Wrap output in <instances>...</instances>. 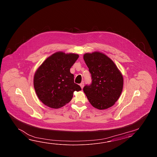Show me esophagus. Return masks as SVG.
I'll list each match as a JSON object with an SVG mask.
<instances>
[{"label": "esophagus", "instance_id": "esophagus-1", "mask_svg": "<svg viewBox=\"0 0 157 157\" xmlns=\"http://www.w3.org/2000/svg\"><path fill=\"white\" fill-rule=\"evenodd\" d=\"M80 86L81 87V89H83V86H84V83L83 82H81L80 84Z\"/></svg>", "mask_w": 157, "mask_h": 157}]
</instances>
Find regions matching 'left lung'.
<instances>
[{
	"label": "left lung",
	"instance_id": "8db88e82",
	"mask_svg": "<svg viewBox=\"0 0 157 157\" xmlns=\"http://www.w3.org/2000/svg\"><path fill=\"white\" fill-rule=\"evenodd\" d=\"M83 59L89 68L92 82L85 85L83 92L90 104L98 109L113 106L123 89L122 75L112 60L98 52L85 53Z\"/></svg>",
	"mask_w": 157,
	"mask_h": 157
}]
</instances>
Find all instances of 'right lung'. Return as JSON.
Wrapping results in <instances>:
<instances>
[{
  "label": "right lung",
  "instance_id": "add662e5",
  "mask_svg": "<svg viewBox=\"0 0 157 157\" xmlns=\"http://www.w3.org/2000/svg\"><path fill=\"white\" fill-rule=\"evenodd\" d=\"M78 57L77 54L58 52L47 58L38 68L33 86L43 103L52 108H59L70 101L75 91L81 90L74 82V75L70 72Z\"/></svg>",
  "mask_w": 157,
  "mask_h": 157
}]
</instances>
